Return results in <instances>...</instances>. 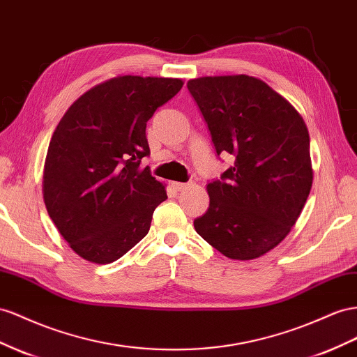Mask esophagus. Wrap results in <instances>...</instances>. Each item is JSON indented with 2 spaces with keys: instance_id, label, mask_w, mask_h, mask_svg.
Returning a JSON list of instances; mask_svg holds the SVG:
<instances>
[{
  "instance_id": "34e87169",
  "label": "esophagus",
  "mask_w": 357,
  "mask_h": 357,
  "mask_svg": "<svg viewBox=\"0 0 357 357\" xmlns=\"http://www.w3.org/2000/svg\"><path fill=\"white\" fill-rule=\"evenodd\" d=\"M172 188H174L176 190H183V189H186V188H188V185H186V183H178V181H172Z\"/></svg>"
}]
</instances>
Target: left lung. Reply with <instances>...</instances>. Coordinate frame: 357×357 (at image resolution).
Returning <instances> with one entry per match:
<instances>
[{
    "label": "left lung",
    "instance_id": "8db88e82",
    "mask_svg": "<svg viewBox=\"0 0 357 357\" xmlns=\"http://www.w3.org/2000/svg\"><path fill=\"white\" fill-rule=\"evenodd\" d=\"M218 156L234 165L210 181V204L197 233L231 259H254L291 231L310 195L314 171L310 133L293 105L248 75L188 81Z\"/></svg>",
    "mask_w": 357,
    "mask_h": 357
}]
</instances>
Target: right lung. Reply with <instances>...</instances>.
Wrapping results in <instances>:
<instances>
[{"mask_svg": "<svg viewBox=\"0 0 357 357\" xmlns=\"http://www.w3.org/2000/svg\"><path fill=\"white\" fill-rule=\"evenodd\" d=\"M178 78L115 76L66 111L47 147L43 201L59 233L86 261L109 264L147 236L167 199L141 168L147 121L181 90Z\"/></svg>", "mask_w": 357, "mask_h": 357, "instance_id": "1", "label": "right lung"}]
</instances>
